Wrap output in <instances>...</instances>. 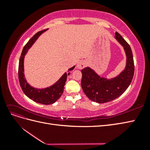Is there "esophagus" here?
<instances>
[{"instance_id":"1","label":"esophagus","mask_w":150,"mask_h":150,"mask_svg":"<svg viewBox=\"0 0 150 150\" xmlns=\"http://www.w3.org/2000/svg\"><path fill=\"white\" fill-rule=\"evenodd\" d=\"M86 62L84 61V60H81V61H79V62L77 64V67L78 69H83L84 67H86Z\"/></svg>"}]
</instances>
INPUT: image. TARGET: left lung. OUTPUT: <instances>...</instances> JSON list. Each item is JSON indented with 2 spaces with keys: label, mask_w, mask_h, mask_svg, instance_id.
I'll use <instances>...</instances> for the list:
<instances>
[{
  "label": "left lung",
  "mask_w": 150,
  "mask_h": 150,
  "mask_svg": "<svg viewBox=\"0 0 150 150\" xmlns=\"http://www.w3.org/2000/svg\"><path fill=\"white\" fill-rule=\"evenodd\" d=\"M115 37L124 47L127 57L126 68L119 76L108 80L100 77L88 67L81 70V86L84 93L92 101L100 104L120 96L128 88L134 75V61L131 47L118 32H115Z\"/></svg>",
  "instance_id": "obj_1"
}]
</instances>
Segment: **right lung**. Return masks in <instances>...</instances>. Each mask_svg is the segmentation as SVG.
<instances>
[{
	"label": "right lung",
	"instance_id": "obj_1",
	"mask_svg": "<svg viewBox=\"0 0 150 150\" xmlns=\"http://www.w3.org/2000/svg\"><path fill=\"white\" fill-rule=\"evenodd\" d=\"M46 30H44L37 32L35 35L31 38V39L28 41L26 45L24 46L23 50L21 53V55L19 59L18 64V80L19 83H20L21 87L24 93L26 94L27 97H29L30 99L33 100L36 103L42 104H52L59 99L61 97L62 94L63 93L64 88V85L66 84L67 75L66 73L64 74L62 77L57 81L55 84H53L52 86L47 88L42 89V90H38L33 87L30 86V85L28 84L26 79L24 78V58L25 54L26 53L28 49L31 46V45L34 43L37 38L41 33H42L44 31ZM75 66L72 67L69 69V71H71ZM69 75V73H68Z\"/></svg>",
	"mask_w": 150,
	"mask_h": 150
}]
</instances>
